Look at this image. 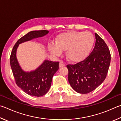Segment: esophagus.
Here are the masks:
<instances>
[{
    "label": "esophagus",
    "mask_w": 121,
    "mask_h": 121,
    "mask_svg": "<svg viewBox=\"0 0 121 121\" xmlns=\"http://www.w3.org/2000/svg\"><path fill=\"white\" fill-rule=\"evenodd\" d=\"M59 67H62L63 66H65V64L63 62H60V63H59Z\"/></svg>",
    "instance_id": "esophagus-1"
}]
</instances>
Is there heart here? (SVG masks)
Masks as SVG:
<instances>
[{"label":"heart","instance_id":"b5f03b06","mask_svg":"<svg viewBox=\"0 0 121 121\" xmlns=\"http://www.w3.org/2000/svg\"><path fill=\"white\" fill-rule=\"evenodd\" d=\"M94 43V37L90 32L72 31L60 34L56 38V44L49 43L48 48L56 56H59L62 51L66 50L68 60L77 63L87 57Z\"/></svg>","mask_w":121,"mask_h":121}]
</instances>
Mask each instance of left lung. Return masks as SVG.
Instances as JSON below:
<instances>
[{
  "mask_svg": "<svg viewBox=\"0 0 121 121\" xmlns=\"http://www.w3.org/2000/svg\"><path fill=\"white\" fill-rule=\"evenodd\" d=\"M93 50L83 60L66 65L69 82L80 94H88L96 89L106 78L111 63V53L106 43L97 33Z\"/></svg>",
  "mask_w": 121,
  "mask_h": 121,
  "instance_id": "1",
  "label": "left lung"
}]
</instances>
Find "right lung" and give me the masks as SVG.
Segmentation results:
<instances>
[{
    "label": "right lung",
    "instance_id": "right-lung-1",
    "mask_svg": "<svg viewBox=\"0 0 121 121\" xmlns=\"http://www.w3.org/2000/svg\"><path fill=\"white\" fill-rule=\"evenodd\" d=\"M48 32L47 30L30 32L16 42L10 56V67L16 84L23 91L30 96H42L48 91L53 76L59 69V62L45 60L35 71L25 72L21 69L17 60L16 50L19 44L34 38L43 37Z\"/></svg>",
    "mask_w": 121,
    "mask_h": 121
}]
</instances>
